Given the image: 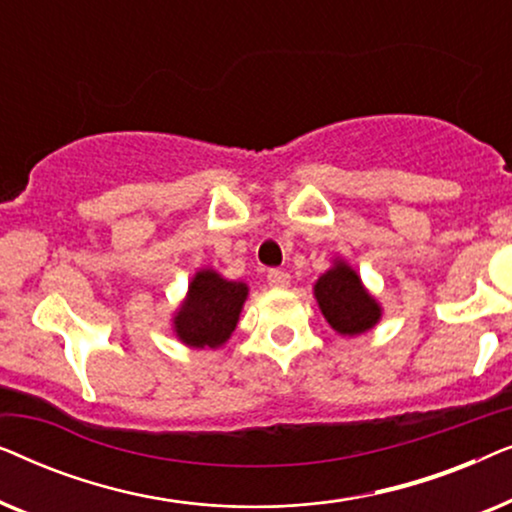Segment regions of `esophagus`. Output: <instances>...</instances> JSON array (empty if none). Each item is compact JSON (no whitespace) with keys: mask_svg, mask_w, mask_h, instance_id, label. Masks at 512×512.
Returning a JSON list of instances; mask_svg holds the SVG:
<instances>
[{"mask_svg":"<svg viewBox=\"0 0 512 512\" xmlns=\"http://www.w3.org/2000/svg\"><path fill=\"white\" fill-rule=\"evenodd\" d=\"M268 284L272 289H286L291 284V275L284 270H270L268 272Z\"/></svg>","mask_w":512,"mask_h":512,"instance_id":"1","label":"esophagus"}]
</instances>
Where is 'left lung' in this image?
I'll return each instance as SVG.
<instances>
[{
	"mask_svg": "<svg viewBox=\"0 0 512 512\" xmlns=\"http://www.w3.org/2000/svg\"><path fill=\"white\" fill-rule=\"evenodd\" d=\"M314 298L328 324L340 335H361L382 317V307L370 296L352 265L335 261L314 284Z\"/></svg>",
	"mask_w": 512,
	"mask_h": 512,
	"instance_id": "obj_1",
	"label": "left lung"
}]
</instances>
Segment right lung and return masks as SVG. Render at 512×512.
Listing matches in <instances>:
<instances>
[{"instance_id":"right-lung-1","label":"right lung","mask_w":512,"mask_h":512,"mask_svg":"<svg viewBox=\"0 0 512 512\" xmlns=\"http://www.w3.org/2000/svg\"><path fill=\"white\" fill-rule=\"evenodd\" d=\"M249 296L244 282H230L216 270H198L188 293L174 312L172 328L186 347L216 349L233 335L242 305Z\"/></svg>"}]
</instances>
